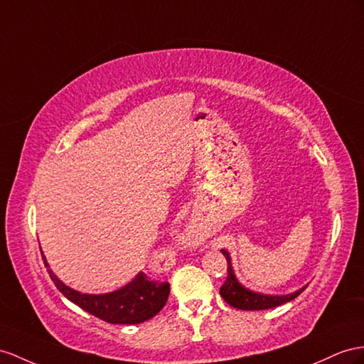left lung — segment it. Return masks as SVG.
Wrapping results in <instances>:
<instances>
[{
    "label": "left lung",
    "mask_w": 364,
    "mask_h": 364,
    "mask_svg": "<svg viewBox=\"0 0 364 364\" xmlns=\"http://www.w3.org/2000/svg\"><path fill=\"white\" fill-rule=\"evenodd\" d=\"M223 255L228 259V278L226 282L223 283L220 287V295L225 298V301L230 304L232 307H237V309H243V311H263V309H271V307H277L283 303L292 301L294 298L300 295L306 287L300 289L294 294L289 295H263V294H257L249 291V289L241 286L237 278L234 275V271H232V264H230V257L226 252L225 249L221 250Z\"/></svg>",
    "instance_id": "8db88e82"
}]
</instances>
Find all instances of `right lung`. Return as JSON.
<instances>
[{
	"instance_id": "add662e5",
	"label": "right lung",
	"mask_w": 364,
	"mask_h": 364,
	"mask_svg": "<svg viewBox=\"0 0 364 364\" xmlns=\"http://www.w3.org/2000/svg\"><path fill=\"white\" fill-rule=\"evenodd\" d=\"M44 266L49 267L43 255ZM52 282L58 291L80 306L82 311L89 312L97 318L110 324H139L151 320L160 312L171 292V286L167 282H154L146 274H139L132 283L118 289L115 292L105 295H87L80 294L73 289L63 284L55 274L48 269Z\"/></svg>"
}]
</instances>
